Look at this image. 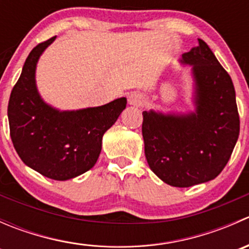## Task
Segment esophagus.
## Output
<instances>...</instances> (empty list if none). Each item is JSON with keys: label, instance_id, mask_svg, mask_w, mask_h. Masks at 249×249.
<instances>
[{"label": "esophagus", "instance_id": "esophagus-1", "mask_svg": "<svg viewBox=\"0 0 249 249\" xmlns=\"http://www.w3.org/2000/svg\"><path fill=\"white\" fill-rule=\"evenodd\" d=\"M127 101H129V105H131V106H141L143 102L142 94L139 91L130 92L129 96H127Z\"/></svg>", "mask_w": 249, "mask_h": 249}]
</instances>
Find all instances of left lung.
Listing matches in <instances>:
<instances>
[{"label": "left lung", "instance_id": "8db88e82", "mask_svg": "<svg viewBox=\"0 0 249 249\" xmlns=\"http://www.w3.org/2000/svg\"><path fill=\"white\" fill-rule=\"evenodd\" d=\"M182 55L192 67L193 109L144 110L142 135L150 170L166 184L188 188L212 180L229 161L240 134L232 80L210 47Z\"/></svg>", "mask_w": 249, "mask_h": 249}]
</instances>
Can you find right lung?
I'll use <instances>...</instances> for the list:
<instances>
[{
  "label": "right lung",
  "mask_w": 249,
  "mask_h": 249,
  "mask_svg": "<svg viewBox=\"0 0 249 249\" xmlns=\"http://www.w3.org/2000/svg\"><path fill=\"white\" fill-rule=\"evenodd\" d=\"M56 37L31 50L8 104L11 139L26 166L44 177L67 180L96 164L105 132L126 107L119 97L99 107L61 110L47 104L36 83L38 60Z\"/></svg>",
  "instance_id": "right-lung-1"
}]
</instances>
